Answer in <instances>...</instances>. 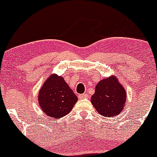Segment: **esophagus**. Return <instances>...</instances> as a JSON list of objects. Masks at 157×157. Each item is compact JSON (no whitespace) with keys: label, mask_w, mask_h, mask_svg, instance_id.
<instances>
[{"label":"esophagus","mask_w":157,"mask_h":157,"mask_svg":"<svg viewBox=\"0 0 157 157\" xmlns=\"http://www.w3.org/2000/svg\"><path fill=\"white\" fill-rule=\"evenodd\" d=\"M79 97H80V99L86 98V97H87V94H80V95L79 96Z\"/></svg>","instance_id":"esophagus-1"}]
</instances>
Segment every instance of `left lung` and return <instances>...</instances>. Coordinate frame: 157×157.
<instances>
[{"instance_id": "8db88e82", "label": "left lung", "mask_w": 157, "mask_h": 157, "mask_svg": "<svg viewBox=\"0 0 157 157\" xmlns=\"http://www.w3.org/2000/svg\"><path fill=\"white\" fill-rule=\"evenodd\" d=\"M126 100L125 89L113 76L100 80L91 97V103L97 112L106 117L119 115Z\"/></svg>"}]
</instances>
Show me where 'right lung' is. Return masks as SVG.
I'll return each mask as SVG.
<instances>
[{"label": "right lung", "mask_w": 157, "mask_h": 157, "mask_svg": "<svg viewBox=\"0 0 157 157\" xmlns=\"http://www.w3.org/2000/svg\"><path fill=\"white\" fill-rule=\"evenodd\" d=\"M38 100L44 113L57 119L71 112L77 97L63 77L53 74L44 83Z\"/></svg>", "instance_id": "1"}]
</instances>
